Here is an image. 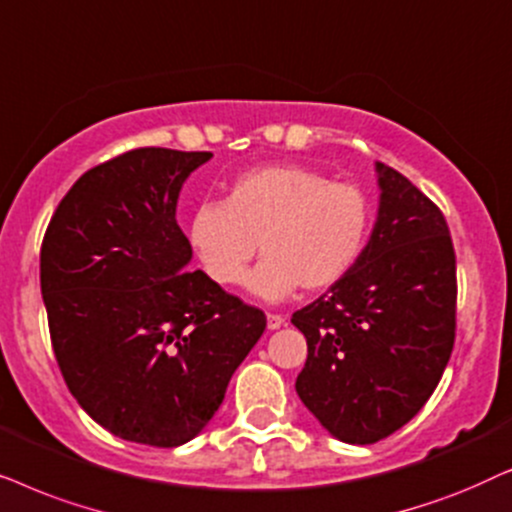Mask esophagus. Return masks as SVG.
<instances>
[{
    "label": "esophagus",
    "mask_w": 512,
    "mask_h": 512,
    "mask_svg": "<svg viewBox=\"0 0 512 512\" xmlns=\"http://www.w3.org/2000/svg\"><path fill=\"white\" fill-rule=\"evenodd\" d=\"M285 325V316L281 313H267V327L269 330H278V327Z\"/></svg>",
    "instance_id": "obj_1"
}]
</instances>
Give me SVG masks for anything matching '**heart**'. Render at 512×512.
Wrapping results in <instances>:
<instances>
[{
  "mask_svg": "<svg viewBox=\"0 0 512 512\" xmlns=\"http://www.w3.org/2000/svg\"><path fill=\"white\" fill-rule=\"evenodd\" d=\"M374 203L351 182L316 168L274 163L245 170L222 201H203L187 224L196 260L217 285L243 283L252 295L281 302L297 292L335 288L356 269L370 241Z\"/></svg>",
  "mask_w": 512,
  "mask_h": 512,
  "instance_id": "heart-1",
  "label": "heart"
}]
</instances>
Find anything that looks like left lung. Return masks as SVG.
Listing matches in <instances>:
<instances>
[{
  "label": "left lung",
  "instance_id": "left-lung-1",
  "mask_svg": "<svg viewBox=\"0 0 512 512\" xmlns=\"http://www.w3.org/2000/svg\"><path fill=\"white\" fill-rule=\"evenodd\" d=\"M379 215L356 269L292 323L309 356L297 395L337 440L372 445L403 428L454 349L456 255L442 210L377 163Z\"/></svg>",
  "mask_w": 512,
  "mask_h": 512
}]
</instances>
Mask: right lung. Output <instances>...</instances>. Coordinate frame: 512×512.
Here are the masks:
<instances>
[{
	"label": "right lung",
	"instance_id": "obj_1",
	"mask_svg": "<svg viewBox=\"0 0 512 512\" xmlns=\"http://www.w3.org/2000/svg\"><path fill=\"white\" fill-rule=\"evenodd\" d=\"M210 156L140 147L86 170L42 241L39 281L65 384L88 417L138 445L199 435L267 327L262 309L187 269L177 196Z\"/></svg>",
	"mask_w": 512,
	"mask_h": 512
}]
</instances>
